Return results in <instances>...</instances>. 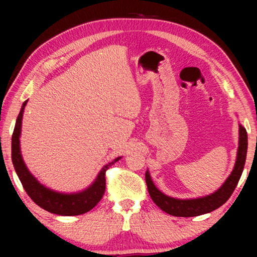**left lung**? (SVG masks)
I'll use <instances>...</instances> for the list:
<instances>
[{
    "instance_id": "1",
    "label": "left lung",
    "mask_w": 257,
    "mask_h": 257,
    "mask_svg": "<svg viewBox=\"0 0 257 257\" xmlns=\"http://www.w3.org/2000/svg\"><path fill=\"white\" fill-rule=\"evenodd\" d=\"M238 144H240V146H238L237 159L229 178L227 179L222 187L217 189L213 194L205 196V198L193 200H178L166 196L160 191H158L152 180H151L149 172H146L145 180L147 189H149V193L153 200V202L160 209H163L164 212L170 214V215L182 217L202 215V214L213 212V210L219 208L233 194L234 189L236 188L237 182L240 180L242 172H243L245 158H247L248 136L245 128L242 127V126H240V142H238Z\"/></svg>"
}]
</instances>
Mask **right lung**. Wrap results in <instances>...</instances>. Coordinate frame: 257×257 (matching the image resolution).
<instances>
[{
	"label": "right lung",
	"instance_id": "add662e5",
	"mask_svg": "<svg viewBox=\"0 0 257 257\" xmlns=\"http://www.w3.org/2000/svg\"><path fill=\"white\" fill-rule=\"evenodd\" d=\"M27 101H24L21 108L19 117L16 119V125L13 132L12 138V159L14 167L17 175H19L21 182H22L23 188L26 189L27 194L30 196L31 200L42 208L48 210V212L58 214V215H80L89 212L100 201L105 193L106 187V171L113 165L118 159H115L106 165L103 170L100 171L99 175L93 182L92 186H90L86 191L77 194H61L56 193L50 189L45 188L43 185H41L24 165L22 157L20 153V133H21V124H22V115L23 110L26 106Z\"/></svg>",
	"mask_w": 257,
	"mask_h": 257
}]
</instances>
